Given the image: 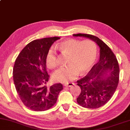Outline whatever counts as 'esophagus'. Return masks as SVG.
<instances>
[{"mask_svg": "<svg viewBox=\"0 0 130 130\" xmlns=\"http://www.w3.org/2000/svg\"><path fill=\"white\" fill-rule=\"evenodd\" d=\"M74 84L72 83V82H66V83L64 84L63 86H64V87H71V86H73Z\"/></svg>", "mask_w": 130, "mask_h": 130, "instance_id": "obj_1", "label": "esophagus"}]
</instances>
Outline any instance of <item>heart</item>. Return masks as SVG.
I'll return each mask as SVG.
<instances>
[{"label":"heart","mask_w":130,"mask_h":130,"mask_svg":"<svg viewBox=\"0 0 130 130\" xmlns=\"http://www.w3.org/2000/svg\"><path fill=\"white\" fill-rule=\"evenodd\" d=\"M55 48L63 54H68V66L62 67L53 74L55 81L66 82L74 80L79 72L85 73L92 67L97 56V48L95 43L90 40L84 41L69 39L58 43ZM47 66L54 69L58 65V57L55 49L51 48L46 57Z\"/></svg>","instance_id":"b5f03b06"}]
</instances>
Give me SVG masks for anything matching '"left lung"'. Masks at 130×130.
<instances>
[{
  "label": "left lung",
  "mask_w": 130,
  "mask_h": 130,
  "mask_svg": "<svg viewBox=\"0 0 130 130\" xmlns=\"http://www.w3.org/2000/svg\"><path fill=\"white\" fill-rule=\"evenodd\" d=\"M74 37H84L97 43L100 48V58L87 76L77 80L81 89L77 102L87 108H97L107 104L119 81L120 68L115 54L98 37L88 34H74Z\"/></svg>",
  "instance_id": "obj_1"
}]
</instances>
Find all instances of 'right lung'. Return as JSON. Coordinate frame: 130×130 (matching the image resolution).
Segmentation results:
<instances>
[{
    "label": "right lung",
    "instance_id": "1",
    "mask_svg": "<svg viewBox=\"0 0 130 130\" xmlns=\"http://www.w3.org/2000/svg\"><path fill=\"white\" fill-rule=\"evenodd\" d=\"M59 37L33 40L27 44L15 60L13 69V82L23 104L33 111L50 109L56 103L63 89L61 84L47 87L49 75L46 57L50 47Z\"/></svg>",
    "mask_w": 130,
    "mask_h": 130
}]
</instances>
